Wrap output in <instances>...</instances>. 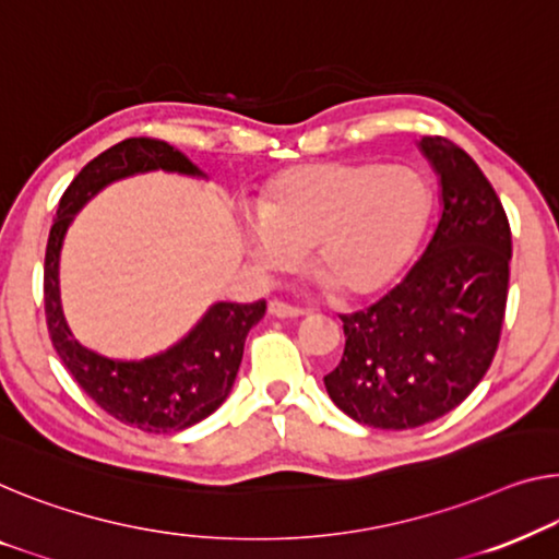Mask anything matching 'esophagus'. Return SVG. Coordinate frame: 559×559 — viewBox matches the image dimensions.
I'll return each mask as SVG.
<instances>
[{
	"label": "esophagus",
	"instance_id": "1",
	"mask_svg": "<svg viewBox=\"0 0 559 559\" xmlns=\"http://www.w3.org/2000/svg\"><path fill=\"white\" fill-rule=\"evenodd\" d=\"M269 313L276 316V319H298V316H304L306 311H304V308H296V306H290L286 301H271Z\"/></svg>",
	"mask_w": 559,
	"mask_h": 559
}]
</instances>
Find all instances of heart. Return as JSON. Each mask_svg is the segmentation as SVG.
<instances>
[{"label": "heart", "mask_w": 559, "mask_h": 559, "mask_svg": "<svg viewBox=\"0 0 559 559\" xmlns=\"http://www.w3.org/2000/svg\"><path fill=\"white\" fill-rule=\"evenodd\" d=\"M431 203V186L409 165L311 163L278 173L240 230L263 271L290 269L308 251L331 290L371 296L409 265Z\"/></svg>", "instance_id": "obj_1"}]
</instances>
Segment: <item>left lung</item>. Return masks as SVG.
<instances>
[{"label": "left lung", "instance_id": "obj_1", "mask_svg": "<svg viewBox=\"0 0 559 559\" xmlns=\"http://www.w3.org/2000/svg\"><path fill=\"white\" fill-rule=\"evenodd\" d=\"M416 145L441 188L435 236L381 301L341 316L346 348L323 377L331 402L373 429H414L460 406L504 321L512 233L495 188L447 138Z\"/></svg>", "mask_w": 559, "mask_h": 559}]
</instances>
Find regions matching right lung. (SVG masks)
Returning a JSON list of instances; mask_svg holds the SVG:
<instances>
[{
    "instance_id": "obj_1",
    "label": "right lung",
    "mask_w": 559,
    "mask_h": 559,
    "mask_svg": "<svg viewBox=\"0 0 559 559\" xmlns=\"http://www.w3.org/2000/svg\"><path fill=\"white\" fill-rule=\"evenodd\" d=\"M153 170L205 178V173L178 147L163 140L130 138L99 153L70 182L47 240L45 313L55 352L99 409L150 435H168L203 421L226 402L243 359L246 336L263 319L265 301L213 304L188 336L168 352L140 361L110 359L72 336L60 301L64 233L99 190L115 180Z\"/></svg>"
}]
</instances>
